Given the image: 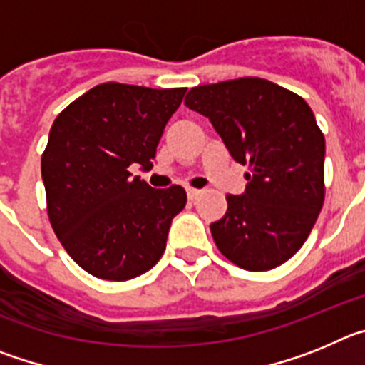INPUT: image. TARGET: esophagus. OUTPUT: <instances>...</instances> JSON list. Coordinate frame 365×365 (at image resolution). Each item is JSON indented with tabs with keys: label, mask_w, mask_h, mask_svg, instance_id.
I'll use <instances>...</instances> for the list:
<instances>
[{
	"label": "esophagus",
	"mask_w": 365,
	"mask_h": 365,
	"mask_svg": "<svg viewBox=\"0 0 365 365\" xmlns=\"http://www.w3.org/2000/svg\"><path fill=\"white\" fill-rule=\"evenodd\" d=\"M186 193H188V199L190 201H195V199H199L202 195V190H197V188H186Z\"/></svg>",
	"instance_id": "1"
}]
</instances>
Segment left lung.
Masks as SVG:
<instances>
[{
  "label": "left lung",
  "mask_w": 365,
  "mask_h": 365,
  "mask_svg": "<svg viewBox=\"0 0 365 365\" xmlns=\"http://www.w3.org/2000/svg\"><path fill=\"white\" fill-rule=\"evenodd\" d=\"M185 104L212 122L235 163L247 164L243 195L210 230L221 254L263 272L291 259L324 205L325 138L302 96L263 78L190 89Z\"/></svg>",
  "instance_id": "left-lung-1"
}]
</instances>
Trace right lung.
<instances>
[{
	"label": "right lung",
	"instance_id": "add662e5",
	"mask_svg": "<svg viewBox=\"0 0 365 365\" xmlns=\"http://www.w3.org/2000/svg\"><path fill=\"white\" fill-rule=\"evenodd\" d=\"M186 87L150 89L108 82L71 102L41 155L47 214L60 243L86 272L125 282L164 254L182 186L155 190L130 168L151 170L164 125Z\"/></svg>",
	"mask_w": 365,
	"mask_h": 365
}]
</instances>
